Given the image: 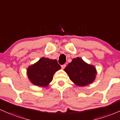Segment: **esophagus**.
I'll list each match as a JSON object with an SVG mask.
<instances>
[{
  "label": "esophagus",
  "mask_w": 120,
  "mask_h": 120,
  "mask_svg": "<svg viewBox=\"0 0 120 120\" xmlns=\"http://www.w3.org/2000/svg\"><path fill=\"white\" fill-rule=\"evenodd\" d=\"M61 67L62 69H64V68H65V67H66V65H65V64H63V65H61Z\"/></svg>",
  "instance_id": "obj_1"
}]
</instances>
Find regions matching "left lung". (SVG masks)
<instances>
[{"label": "left lung", "instance_id": "8db88e82", "mask_svg": "<svg viewBox=\"0 0 120 120\" xmlns=\"http://www.w3.org/2000/svg\"><path fill=\"white\" fill-rule=\"evenodd\" d=\"M64 71L71 81L80 86L92 83L97 74L95 67L86 63L80 57L73 59L65 67Z\"/></svg>", "mask_w": 120, "mask_h": 120}]
</instances>
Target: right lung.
<instances>
[{"instance_id":"add662e5","label":"right lung","mask_w":120,"mask_h":120,"mask_svg":"<svg viewBox=\"0 0 120 120\" xmlns=\"http://www.w3.org/2000/svg\"><path fill=\"white\" fill-rule=\"evenodd\" d=\"M60 69L56 60L42 57L27 68V76L33 84L46 87L52 81L55 72Z\"/></svg>"}]
</instances>
